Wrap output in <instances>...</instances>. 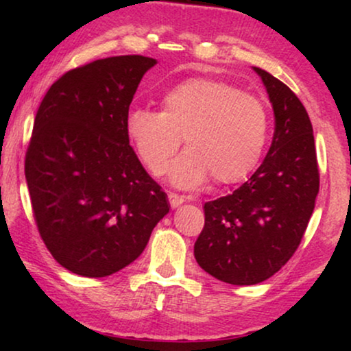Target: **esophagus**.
Instances as JSON below:
<instances>
[{
	"label": "esophagus",
	"instance_id": "34e87169",
	"mask_svg": "<svg viewBox=\"0 0 351 351\" xmlns=\"http://www.w3.org/2000/svg\"><path fill=\"white\" fill-rule=\"evenodd\" d=\"M167 198H169V204L172 206V208H177V206H180L185 201V196L171 193V191H169V195H167Z\"/></svg>",
	"mask_w": 351,
	"mask_h": 351
}]
</instances>
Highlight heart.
Instances as JSON below:
<instances>
[{
    "mask_svg": "<svg viewBox=\"0 0 351 351\" xmlns=\"http://www.w3.org/2000/svg\"><path fill=\"white\" fill-rule=\"evenodd\" d=\"M268 113L256 95L213 78H191L167 90L161 112L132 108L126 136L138 160L153 176L172 162L171 179L179 186H196L213 177L217 185L241 182L261 160L267 142Z\"/></svg>",
    "mask_w": 351,
    "mask_h": 351,
    "instance_id": "b5f03b06",
    "label": "heart"
}]
</instances>
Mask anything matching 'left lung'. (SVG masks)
<instances>
[{
    "instance_id": "left-lung-1",
    "label": "left lung",
    "mask_w": 351,
    "mask_h": 351,
    "mask_svg": "<svg viewBox=\"0 0 351 351\" xmlns=\"http://www.w3.org/2000/svg\"><path fill=\"white\" fill-rule=\"evenodd\" d=\"M275 112L270 150L232 195L204 203L195 243L199 267L217 280L251 286L268 280L294 256L319 191L313 126L304 104L268 71L254 66Z\"/></svg>"
}]
</instances>
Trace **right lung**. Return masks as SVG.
Segmentation results:
<instances>
[{
	"label": "right lung",
	"mask_w": 351,
	"mask_h": 351,
	"mask_svg": "<svg viewBox=\"0 0 351 351\" xmlns=\"http://www.w3.org/2000/svg\"><path fill=\"white\" fill-rule=\"evenodd\" d=\"M155 64L117 56L76 66L36 112L25 153L33 217L47 251L76 275L102 278L129 265L169 213L126 136L129 105Z\"/></svg>",
	"instance_id": "obj_1"
}]
</instances>
